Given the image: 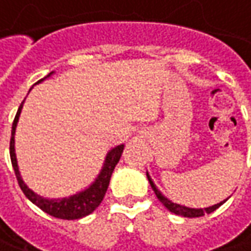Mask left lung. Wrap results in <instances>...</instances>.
Listing matches in <instances>:
<instances>
[{
  "instance_id": "obj_1",
  "label": "left lung",
  "mask_w": 251,
  "mask_h": 251,
  "mask_svg": "<svg viewBox=\"0 0 251 251\" xmlns=\"http://www.w3.org/2000/svg\"><path fill=\"white\" fill-rule=\"evenodd\" d=\"M147 179H149V182H150V185H151L152 190H154V193L157 196V199L160 200L161 203L164 204L167 208H168L169 211L174 212V214H176V215H182V217H187V218H196V217H203L205 214H210V212L215 211L218 207H221L222 204L225 203L226 200H224V201H221V203L215 204V205H211V207H207V208H189V207H185V205H180V204L176 203H172L171 200H168L165 196L161 193L160 190L157 189V186L154 185V182L151 180V177L149 175V172H147Z\"/></svg>"
}]
</instances>
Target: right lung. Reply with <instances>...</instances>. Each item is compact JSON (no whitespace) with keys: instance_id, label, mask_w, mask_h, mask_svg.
Returning <instances> with one entry per match:
<instances>
[{"instance_id":"1","label":"right lung","mask_w":251,"mask_h":251,"mask_svg":"<svg viewBox=\"0 0 251 251\" xmlns=\"http://www.w3.org/2000/svg\"><path fill=\"white\" fill-rule=\"evenodd\" d=\"M52 74L54 72H51L50 75ZM50 75H47L44 79H47ZM44 79H41L37 83L43 82ZM22 107L23 102L21 104V107L16 112V117L13 119L12 136H11V143H9V154H11V161H12V167L13 171H15V175H16V179H18V183L21 186L25 196L44 212H47V214L55 217V218H61V220H79V218H83V217L91 214L99 207L100 203L104 199V196H105L111 175H112L115 165L118 164V161H119L122 152H124L125 146L124 144L117 146L107 154L104 167L101 169L100 175L87 189H84V190L74 196L64 197V199H44L41 196L36 195L33 190H30L26 186V183L23 182L22 177H21L19 168H18V161H16V154H15V130H16V125H18V121H19Z\"/></svg>"}]
</instances>
